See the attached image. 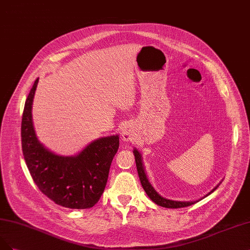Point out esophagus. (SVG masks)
<instances>
[{
    "mask_svg": "<svg viewBox=\"0 0 250 250\" xmlns=\"http://www.w3.org/2000/svg\"><path fill=\"white\" fill-rule=\"evenodd\" d=\"M134 136V130H133V127L130 124H126L123 127V130H122V139L125 142H129V141H132Z\"/></svg>",
    "mask_w": 250,
    "mask_h": 250,
    "instance_id": "obj_1",
    "label": "esophagus"
}]
</instances>
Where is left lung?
<instances>
[{
    "label": "left lung",
    "mask_w": 250,
    "mask_h": 250,
    "mask_svg": "<svg viewBox=\"0 0 250 250\" xmlns=\"http://www.w3.org/2000/svg\"><path fill=\"white\" fill-rule=\"evenodd\" d=\"M133 155H134V159H135V163H136V169H137V174H139L140 180H141V184L144 188V190L147 193V195L150 197V200L152 202H154L156 205L161 206V207L165 208H183V207H188V206H191L193 204H195L196 202H199L201 200H203L204 197L208 196L209 194H211L213 191H215V189H217V187L220 185L221 182H219L216 186H215L210 192H208L206 195H204L201 199L196 200V201H188V202H184V201H174V200H169L167 199V197L161 196L155 188L152 186L151 182L149 181L148 177H147V173H146V169L144 167V162H143V157L141 152L137 150L136 148L133 149ZM222 181V180H221Z\"/></svg>",
    "instance_id": "8db88e82"
}]
</instances>
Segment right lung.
I'll return each instance as SVG.
<instances>
[{"instance_id": "add662e5", "label": "right lung", "mask_w": 250, "mask_h": 250, "mask_svg": "<svg viewBox=\"0 0 250 250\" xmlns=\"http://www.w3.org/2000/svg\"><path fill=\"white\" fill-rule=\"evenodd\" d=\"M39 79L24 103L21 148L30 174L40 191L57 205L90 209L104 190L111 161L119 148V134L102 136L77 154L64 156L47 149L37 137L32 105Z\"/></svg>"}]
</instances>
